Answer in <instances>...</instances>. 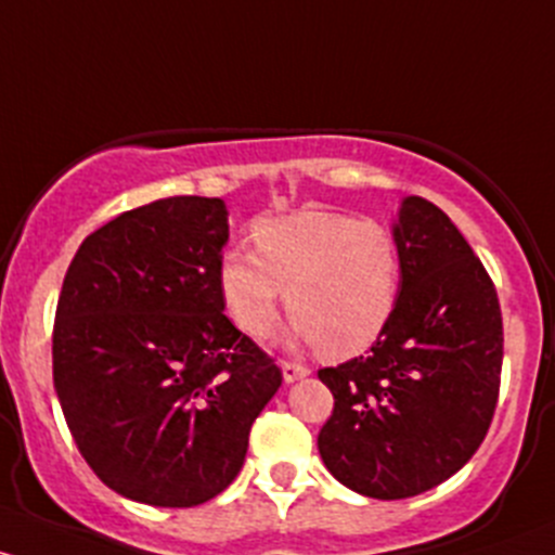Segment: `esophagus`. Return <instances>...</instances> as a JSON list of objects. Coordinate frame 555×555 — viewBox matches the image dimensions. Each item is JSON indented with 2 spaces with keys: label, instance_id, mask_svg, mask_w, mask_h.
Listing matches in <instances>:
<instances>
[{
  "label": "esophagus",
  "instance_id": "obj_1",
  "mask_svg": "<svg viewBox=\"0 0 555 555\" xmlns=\"http://www.w3.org/2000/svg\"><path fill=\"white\" fill-rule=\"evenodd\" d=\"M280 371H283V382H285V385H291V382H296V379H305V376L310 374V369H307V365L291 363V361L280 363Z\"/></svg>",
  "mask_w": 555,
  "mask_h": 555
}]
</instances>
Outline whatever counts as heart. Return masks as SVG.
Segmentation results:
<instances>
[{"label":"heart","mask_w":555,"mask_h":555,"mask_svg":"<svg viewBox=\"0 0 555 555\" xmlns=\"http://www.w3.org/2000/svg\"><path fill=\"white\" fill-rule=\"evenodd\" d=\"M256 254L230 248L219 291L232 323L250 339L275 328L280 299L294 336L331 358L369 350L396 315L401 248L379 221L325 210L264 219L254 232Z\"/></svg>","instance_id":"obj_1"}]
</instances>
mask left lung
<instances>
[{
    "label": "left lung",
    "mask_w": 555,
    "mask_h": 555,
    "mask_svg": "<svg viewBox=\"0 0 555 555\" xmlns=\"http://www.w3.org/2000/svg\"><path fill=\"white\" fill-rule=\"evenodd\" d=\"M392 237L403 264L396 315L365 356L318 371L334 392L320 456L374 500L422 494L476 454L502 369L494 283L449 216L409 194Z\"/></svg>",
    "instance_id": "obj_1"
}]
</instances>
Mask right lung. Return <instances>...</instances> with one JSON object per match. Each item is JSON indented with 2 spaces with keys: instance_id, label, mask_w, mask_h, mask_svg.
I'll list each match as a JSON object with an SVG mask.
<instances>
[{
  "instance_id": "right-lung-1",
  "label": "right lung",
  "mask_w": 555,
  "mask_h": 555,
  "mask_svg": "<svg viewBox=\"0 0 555 555\" xmlns=\"http://www.w3.org/2000/svg\"><path fill=\"white\" fill-rule=\"evenodd\" d=\"M219 197H165L95 230L68 264L53 382L95 476L128 500L192 507L240 473L283 374L224 315Z\"/></svg>"
}]
</instances>
